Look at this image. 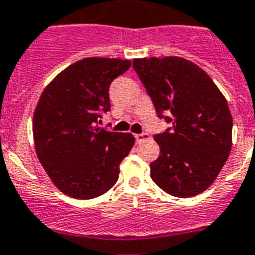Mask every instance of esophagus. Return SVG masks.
Wrapping results in <instances>:
<instances>
[{
  "label": "esophagus",
  "mask_w": 255,
  "mask_h": 255,
  "mask_svg": "<svg viewBox=\"0 0 255 255\" xmlns=\"http://www.w3.org/2000/svg\"><path fill=\"white\" fill-rule=\"evenodd\" d=\"M134 136H135L136 143H142L143 140H146V139H148V138H150V135H148L147 132H142V134H135Z\"/></svg>",
  "instance_id": "esophagus-1"
}]
</instances>
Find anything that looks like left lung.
<instances>
[{
    "label": "left lung",
    "instance_id": "left-lung-1",
    "mask_svg": "<svg viewBox=\"0 0 255 255\" xmlns=\"http://www.w3.org/2000/svg\"><path fill=\"white\" fill-rule=\"evenodd\" d=\"M132 67L170 128L155 134L160 155L151 178L165 193L188 198L218 177L232 147L228 103L198 65L181 57L135 58Z\"/></svg>",
    "mask_w": 255,
    "mask_h": 255
}]
</instances>
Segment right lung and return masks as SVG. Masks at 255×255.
<instances>
[{"label":"right lung","mask_w":255,"mask_h":255,"mask_svg":"<svg viewBox=\"0 0 255 255\" xmlns=\"http://www.w3.org/2000/svg\"><path fill=\"white\" fill-rule=\"evenodd\" d=\"M130 65L120 58H83L61 71L40 96L32 124L37 157L69 197L96 198L119 180L120 163L135 139L98 124L111 111L109 86Z\"/></svg>","instance_id":"right-lung-1"}]
</instances>
